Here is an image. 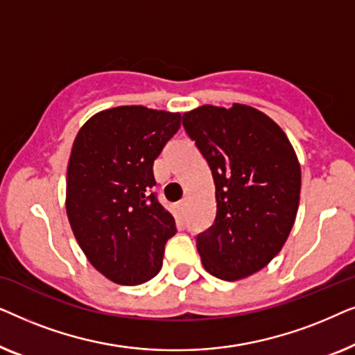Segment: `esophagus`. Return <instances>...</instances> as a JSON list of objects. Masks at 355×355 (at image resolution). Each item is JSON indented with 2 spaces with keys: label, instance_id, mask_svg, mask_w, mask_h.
<instances>
[{
  "label": "esophagus",
  "instance_id": "1",
  "mask_svg": "<svg viewBox=\"0 0 355 355\" xmlns=\"http://www.w3.org/2000/svg\"><path fill=\"white\" fill-rule=\"evenodd\" d=\"M176 208H178L179 215H181V216H186V211H187V200H181V202H178Z\"/></svg>",
  "mask_w": 355,
  "mask_h": 355
}]
</instances>
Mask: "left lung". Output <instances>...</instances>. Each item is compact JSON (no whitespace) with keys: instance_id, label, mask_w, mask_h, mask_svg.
Returning a JSON list of instances; mask_svg holds the SVG:
<instances>
[{"instance_id":"8db88e82","label":"left lung","mask_w":355,"mask_h":355,"mask_svg":"<svg viewBox=\"0 0 355 355\" xmlns=\"http://www.w3.org/2000/svg\"><path fill=\"white\" fill-rule=\"evenodd\" d=\"M182 125L215 181L216 218L197 236L208 273L237 281L257 273L283 249L300 198V164L283 129L261 111L203 105Z\"/></svg>"}]
</instances>
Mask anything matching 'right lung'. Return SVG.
<instances>
[{
	"mask_svg": "<svg viewBox=\"0 0 355 355\" xmlns=\"http://www.w3.org/2000/svg\"><path fill=\"white\" fill-rule=\"evenodd\" d=\"M181 128V114L145 106L96 113L72 145L66 211L80 249L124 286L155 278L176 223L152 192L153 162Z\"/></svg>",
	"mask_w": 355,
	"mask_h": 355,
	"instance_id": "add662e5",
	"label": "right lung"
}]
</instances>
